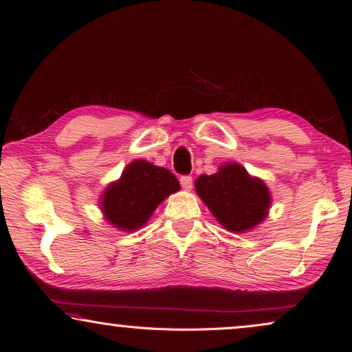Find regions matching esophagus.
<instances>
[{"instance_id":"esophagus-1","label":"esophagus","mask_w":352,"mask_h":352,"mask_svg":"<svg viewBox=\"0 0 352 352\" xmlns=\"http://www.w3.org/2000/svg\"><path fill=\"white\" fill-rule=\"evenodd\" d=\"M179 183H182V187L184 190H190L193 186V178L190 175H183L179 178Z\"/></svg>"}]
</instances>
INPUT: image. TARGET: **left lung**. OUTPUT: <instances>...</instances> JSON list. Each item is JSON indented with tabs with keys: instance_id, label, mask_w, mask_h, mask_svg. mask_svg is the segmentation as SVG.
<instances>
[{
	"instance_id": "1",
	"label": "left lung",
	"mask_w": 352,
	"mask_h": 352,
	"mask_svg": "<svg viewBox=\"0 0 352 352\" xmlns=\"http://www.w3.org/2000/svg\"><path fill=\"white\" fill-rule=\"evenodd\" d=\"M196 193L231 232H246L265 219L272 196L263 179L250 177L239 163H226L216 174L199 175Z\"/></svg>"
}]
</instances>
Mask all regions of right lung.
<instances>
[{"label":"right lung","mask_w":352,"mask_h":352,"mask_svg":"<svg viewBox=\"0 0 352 352\" xmlns=\"http://www.w3.org/2000/svg\"><path fill=\"white\" fill-rule=\"evenodd\" d=\"M179 190V183L168 169L146 160H135L102 195V211L108 222L124 232L144 226L159 204Z\"/></svg>","instance_id":"1"}]
</instances>
